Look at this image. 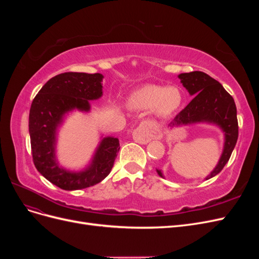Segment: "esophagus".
<instances>
[{
    "instance_id": "obj_1",
    "label": "esophagus",
    "mask_w": 259,
    "mask_h": 259,
    "mask_svg": "<svg viewBox=\"0 0 259 259\" xmlns=\"http://www.w3.org/2000/svg\"><path fill=\"white\" fill-rule=\"evenodd\" d=\"M156 136V132L150 123L143 122L133 132V138L138 144H148Z\"/></svg>"
}]
</instances>
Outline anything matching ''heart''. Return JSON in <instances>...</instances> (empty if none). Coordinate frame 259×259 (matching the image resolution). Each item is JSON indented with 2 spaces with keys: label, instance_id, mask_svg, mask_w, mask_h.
<instances>
[{
  "label": "heart",
  "instance_id": "heart-1",
  "mask_svg": "<svg viewBox=\"0 0 259 259\" xmlns=\"http://www.w3.org/2000/svg\"><path fill=\"white\" fill-rule=\"evenodd\" d=\"M183 99L182 92L175 86L148 84L132 94L130 105L138 110H153L158 116L167 117L178 110Z\"/></svg>",
  "mask_w": 259,
  "mask_h": 259
}]
</instances>
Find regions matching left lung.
Wrapping results in <instances>:
<instances>
[{
	"instance_id": "8db88e82",
	"label": "left lung",
	"mask_w": 259,
	"mask_h": 259,
	"mask_svg": "<svg viewBox=\"0 0 259 259\" xmlns=\"http://www.w3.org/2000/svg\"><path fill=\"white\" fill-rule=\"evenodd\" d=\"M178 77L193 99L174 117L168 126L206 122L217 125L225 134L223 154L214 170L206 177L209 179L221 173L236 147L239 135L237 107L232 96L224 86L208 74L192 71L179 74ZM156 171L163 177L161 170L156 169Z\"/></svg>"
}]
</instances>
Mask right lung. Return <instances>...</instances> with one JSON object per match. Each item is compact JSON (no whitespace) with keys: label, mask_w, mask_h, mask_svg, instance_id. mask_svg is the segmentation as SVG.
I'll return each instance as SVG.
<instances>
[{"label":"right lung","mask_w":259,"mask_h":259,"mask_svg":"<svg viewBox=\"0 0 259 259\" xmlns=\"http://www.w3.org/2000/svg\"><path fill=\"white\" fill-rule=\"evenodd\" d=\"M100 73L65 72L52 77L36 94L30 108L29 133L36 169L64 190H79L100 183L110 173L119 139L105 137L94 154L91 165L82 171H70L58 165L55 155L56 132L66 113L77 109L90 111V100L103 95Z\"/></svg>","instance_id":"right-lung-1"}]
</instances>
